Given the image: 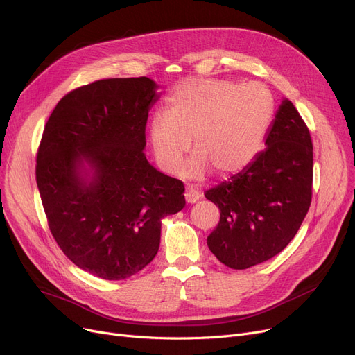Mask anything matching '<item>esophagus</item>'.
<instances>
[{
	"mask_svg": "<svg viewBox=\"0 0 355 355\" xmlns=\"http://www.w3.org/2000/svg\"><path fill=\"white\" fill-rule=\"evenodd\" d=\"M200 198V193L195 189H187L184 191V200L188 202V204H195V202Z\"/></svg>",
	"mask_w": 355,
	"mask_h": 355,
	"instance_id": "34e87169",
	"label": "esophagus"
}]
</instances>
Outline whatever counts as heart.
Returning a JSON list of instances; mask_svg holds the SVG:
<instances>
[{
  "label": "heart",
  "mask_w": 355,
  "mask_h": 355,
  "mask_svg": "<svg viewBox=\"0 0 355 355\" xmlns=\"http://www.w3.org/2000/svg\"><path fill=\"white\" fill-rule=\"evenodd\" d=\"M148 121L151 153L163 172L175 175L191 147L195 153L180 176L200 180L214 171L234 175L245 168L273 123L276 103L261 83L216 78L182 80Z\"/></svg>",
  "instance_id": "heart-1"
}]
</instances>
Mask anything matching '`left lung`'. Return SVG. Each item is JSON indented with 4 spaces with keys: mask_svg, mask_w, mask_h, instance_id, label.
Listing matches in <instances>:
<instances>
[{
    "mask_svg": "<svg viewBox=\"0 0 355 355\" xmlns=\"http://www.w3.org/2000/svg\"><path fill=\"white\" fill-rule=\"evenodd\" d=\"M264 146L240 173L205 193L221 211L208 247L235 270L279 254L311 207L313 147L305 121L289 99L283 98Z\"/></svg>",
    "mask_w": 355,
    "mask_h": 355,
    "instance_id": "left-lung-1",
    "label": "left lung"
}]
</instances>
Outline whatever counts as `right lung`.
Masks as SVG:
<instances>
[{
  "label": "right lung",
  "mask_w": 355,
  "mask_h": 355,
  "mask_svg": "<svg viewBox=\"0 0 355 355\" xmlns=\"http://www.w3.org/2000/svg\"><path fill=\"white\" fill-rule=\"evenodd\" d=\"M155 80L103 79L64 95L44 125L36 180L49 228L85 272L123 280L155 259L160 219L184 207V187L144 156Z\"/></svg>",
  "instance_id": "obj_1"
}]
</instances>
